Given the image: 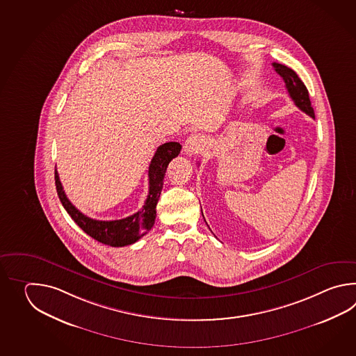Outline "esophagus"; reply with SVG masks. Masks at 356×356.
Returning a JSON list of instances; mask_svg holds the SVG:
<instances>
[{
    "label": "esophagus",
    "instance_id": "1",
    "mask_svg": "<svg viewBox=\"0 0 356 356\" xmlns=\"http://www.w3.org/2000/svg\"><path fill=\"white\" fill-rule=\"evenodd\" d=\"M207 145V141L204 136L201 135H191V136L186 140V143L183 145V152L187 155V156H192V155H197L200 152H202L204 150Z\"/></svg>",
    "mask_w": 356,
    "mask_h": 356
}]
</instances>
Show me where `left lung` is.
Segmentation results:
<instances>
[{"mask_svg":"<svg viewBox=\"0 0 356 356\" xmlns=\"http://www.w3.org/2000/svg\"><path fill=\"white\" fill-rule=\"evenodd\" d=\"M273 66L275 71L284 79L289 95H290V98L294 100L296 106L304 113H307L312 118H314V111H313L312 103H310L309 92H308L307 86L299 79V76L296 75V71L288 67V66H285V65L276 63V62H273ZM202 216H204V213H202Z\"/></svg>","mask_w":356,"mask_h":356,"instance_id":"1","label":"left lung"}]
</instances>
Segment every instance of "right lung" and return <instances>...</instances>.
<instances>
[{
	"label": "right lung",
	"instance_id": "add662e5",
	"mask_svg": "<svg viewBox=\"0 0 356 356\" xmlns=\"http://www.w3.org/2000/svg\"><path fill=\"white\" fill-rule=\"evenodd\" d=\"M181 149V145L179 143H165L160 145L149 165L147 198L145 201L143 209L129 218L111 220V221L88 218L70 202L65 191L62 188L60 177L56 170L54 181H56V188L60 197V204L76 224L95 241L111 247H124V245L134 244L145 234H147V232H150L152 225L155 224L156 204L159 201L160 193L163 188L168 164L178 156Z\"/></svg>",
	"mask_w": 356,
	"mask_h": 356
}]
</instances>
